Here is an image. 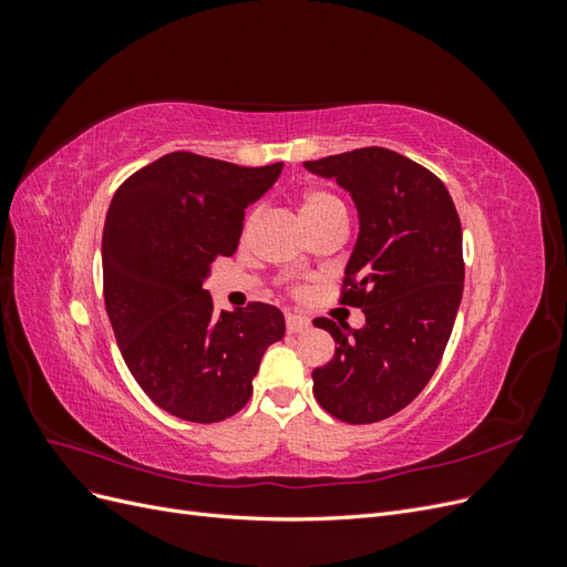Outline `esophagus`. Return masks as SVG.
<instances>
[{"instance_id": "esophagus-1", "label": "esophagus", "mask_w": 567, "mask_h": 567, "mask_svg": "<svg viewBox=\"0 0 567 567\" xmlns=\"http://www.w3.org/2000/svg\"><path fill=\"white\" fill-rule=\"evenodd\" d=\"M310 329V319L298 317V315H286V331L288 333H302Z\"/></svg>"}]
</instances>
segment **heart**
Segmentation results:
<instances>
[{
  "instance_id": "obj_1",
  "label": "heart",
  "mask_w": 567,
  "mask_h": 567,
  "mask_svg": "<svg viewBox=\"0 0 567 567\" xmlns=\"http://www.w3.org/2000/svg\"><path fill=\"white\" fill-rule=\"evenodd\" d=\"M300 217L307 225V229H310L326 219L348 217V213H346V205H342V200L338 196L323 192V188H312V192H307L300 198ZM250 221H252V217H248L246 227H250Z\"/></svg>"
}]
</instances>
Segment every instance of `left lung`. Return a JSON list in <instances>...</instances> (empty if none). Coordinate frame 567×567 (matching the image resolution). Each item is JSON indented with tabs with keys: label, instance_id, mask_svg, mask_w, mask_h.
Here are the masks:
<instances>
[{
	"label": "left lung",
	"instance_id": "left-lung-1",
	"mask_svg": "<svg viewBox=\"0 0 567 567\" xmlns=\"http://www.w3.org/2000/svg\"><path fill=\"white\" fill-rule=\"evenodd\" d=\"M305 167L336 179L357 205L340 305L367 317L362 329L315 319L336 340L331 362L312 371L315 398L338 421H383L419 398L452 336L463 296L458 213L431 169L390 148H354Z\"/></svg>",
	"mask_w": 567,
	"mask_h": 567
}]
</instances>
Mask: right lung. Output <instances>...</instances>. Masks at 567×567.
<instances>
[{
    "mask_svg": "<svg viewBox=\"0 0 567 567\" xmlns=\"http://www.w3.org/2000/svg\"><path fill=\"white\" fill-rule=\"evenodd\" d=\"M281 167L175 151L136 169L111 200L101 260L117 348L148 398L182 421L241 411L265 350L286 333L274 305L215 312L203 288L217 257L236 252L246 208Z\"/></svg>",
    "mask_w": 567,
    "mask_h": 567,
    "instance_id": "add662e5",
    "label": "right lung"
}]
</instances>
